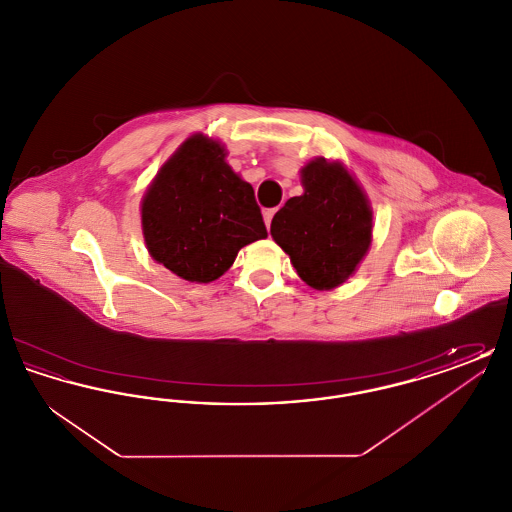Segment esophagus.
I'll return each mask as SVG.
<instances>
[{"label":"esophagus","instance_id":"obj_1","mask_svg":"<svg viewBox=\"0 0 512 512\" xmlns=\"http://www.w3.org/2000/svg\"><path fill=\"white\" fill-rule=\"evenodd\" d=\"M274 213H276V209H267V211L263 213V219H265V224H267V228H270V222H272V217H274Z\"/></svg>","mask_w":512,"mask_h":512}]
</instances>
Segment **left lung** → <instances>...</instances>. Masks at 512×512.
I'll use <instances>...</instances> for the list:
<instances>
[{
  "label": "left lung",
  "instance_id": "1",
  "mask_svg": "<svg viewBox=\"0 0 512 512\" xmlns=\"http://www.w3.org/2000/svg\"><path fill=\"white\" fill-rule=\"evenodd\" d=\"M303 195L274 215L270 234L292 259L299 278L332 290L355 270L372 242V209L363 188L341 163L318 157L301 169Z\"/></svg>",
  "mask_w": 512,
  "mask_h": 512
}]
</instances>
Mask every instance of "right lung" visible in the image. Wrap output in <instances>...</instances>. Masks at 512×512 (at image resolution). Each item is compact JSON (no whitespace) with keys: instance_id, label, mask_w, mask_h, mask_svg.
<instances>
[{"instance_id":"1","label":"right lung","mask_w":512,"mask_h":512,"mask_svg":"<svg viewBox=\"0 0 512 512\" xmlns=\"http://www.w3.org/2000/svg\"><path fill=\"white\" fill-rule=\"evenodd\" d=\"M224 157L217 140L190 136L142 199L149 255L188 282L217 280L244 245L267 238L251 184Z\"/></svg>"}]
</instances>
